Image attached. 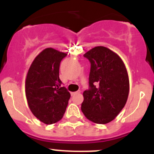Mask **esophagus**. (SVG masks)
<instances>
[{
	"mask_svg": "<svg viewBox=\"0 0 154 154\" xmlns=\"http://www.w3.org/2000/svg\"><path fill=\"white\" fill-rule=\"evenodd\" d=\"M78 93H80V91H78V92H72V93H71V95H72V96H74V95H75V94H78Z\"/></svg>",
	"mask_w": 154,
	"mask_h": 154,
	"instance_id": "1",
	"label": "esophagus"
}]
</instances>
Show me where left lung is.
Returning a JSON list of instances; mask_svg holds the SVG:
<instances>
[{
    "mask_svg": "<svg viewBox=\"0 0 154 154\" xmlns=\"http://www.w3.org/2000/svg\"><path fill=\"white\" fill-rule=\"evenodd\" d=\"M89 60L90 89L83 92L81 109L89 120L106 124L113 120L126 105L130 81L126 65L116 52L97 46L85 53Z\"/></svg>",
    "mask_w": 154,
    "mask_h": 154,
    "instance_id": "8db88e82",
    "label": "left lung"
}]
</instances>
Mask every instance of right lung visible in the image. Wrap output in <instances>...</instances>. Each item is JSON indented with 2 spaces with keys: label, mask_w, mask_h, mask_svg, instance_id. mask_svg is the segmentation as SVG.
<instances>
[{
  "label": "right lung",
  "mask_w": 154,
  "mask_h": 154,
  "mask_svg": "<svg viewBox=\"0 0 154 154\" xmlns=\"http://www.w3.org/2000/svg\"><path fill=\"white\" fill-rule=\"evenodd\" d=\"M67 54L47 48L35 57L27 73L25 95L30 110L38 119L53 124L62 119L70 93L61 87L59 65Z\"/></svg>",
  "instance_id": "add662e5"
}]
</instances>
